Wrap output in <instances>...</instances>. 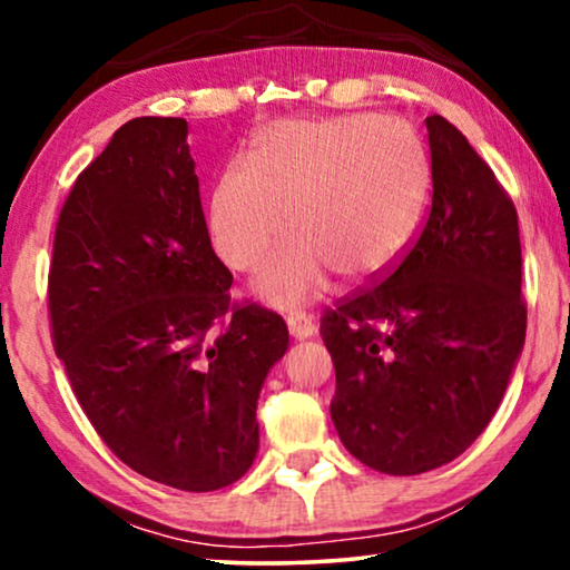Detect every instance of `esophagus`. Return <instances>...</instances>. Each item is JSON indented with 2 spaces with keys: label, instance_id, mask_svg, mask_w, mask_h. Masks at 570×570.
<instances>
[{
  "label": "esophagus",
  "instance_id": "1",
  "mask_svg": "<svg viewBox=\"0 0 570 570\" xmlns=\"http://www.w3.org/2000/svg\"><path fill=\"white\" fill-rule=\"evenodd\" d=\"M287 332H291L293 340H308L316 334V326L314 322L306 314H301V311H295V314H287Z\"/></svg>",
  "mask_w": 570,
  "mask_h": 570
}]
</instances>
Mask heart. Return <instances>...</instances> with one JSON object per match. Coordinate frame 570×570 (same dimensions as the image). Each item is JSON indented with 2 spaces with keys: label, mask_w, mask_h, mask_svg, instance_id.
<instances>
[{
  "label": "heart",
  "mask_w": 570,
  "mask_h": 570,
  "mask_svg": "<svg viewBox=\"0 0 570 570\" xmlns=\"http://www.w3.org/2000/svg\"><path fill=\"white\" fill-rule=\"evenodd\" d=\"M431 191L417 131L371 114L285 119L264 129L254 166L233 163L209 194V236L233 269L275 306H298L330 283L363 285L392 269L415 238Z\"/></svg>",
  "instance_id": "1"
}]
</instances>
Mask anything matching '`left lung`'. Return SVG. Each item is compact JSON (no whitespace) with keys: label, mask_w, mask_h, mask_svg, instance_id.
I'll list each match as a JSON object with an SVG mask.
<instances>
[{"label":"left lung","mask_w":570,"mask_h":570,"mask_svg":"<svg viewBox=\"0 0 570 570\" xmlns=\"http://www.w3.org/2000/svg\"><path fill=\"white\" fill-rule=\"evenodd\" d=\"M433 205L384 283L322 318L337 389L332 420L365 466L420 474L493 420L524 347L517 207L443 116H428Z\"/></svg>","instance_id":"8db88e82"}]
</instances>
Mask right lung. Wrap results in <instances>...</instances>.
Wrapping results in <instances>:
<instances>
[{
	"mask_svg": "<svg viewBox=\"0 0 570 570\" xmlns=\"http://www.w3.org/2000/svg\"><path fill=\"white\" fill-rule=\"evenodd\" d=\"M186 137V119H131L77 176L53 236L49 311L106 446L145 478L209 493L254 464L256 402L291 337L267 308H230Z\"/></svg>",
	"mask_w": 570,
	"mask_h": 570,
	"instance_id": "right-lung-1",
	"label": "right lung"
}]
</instances>
